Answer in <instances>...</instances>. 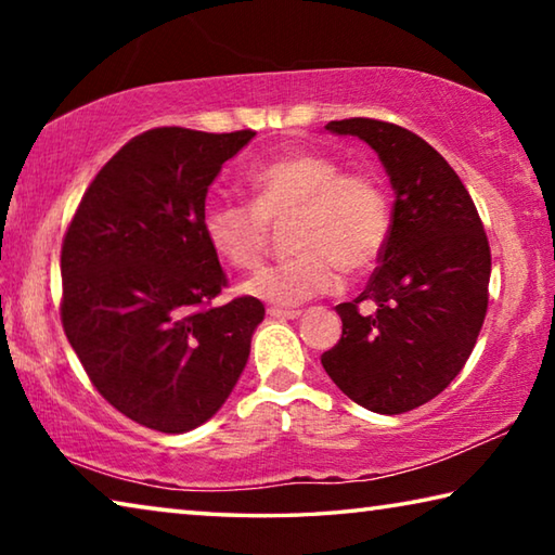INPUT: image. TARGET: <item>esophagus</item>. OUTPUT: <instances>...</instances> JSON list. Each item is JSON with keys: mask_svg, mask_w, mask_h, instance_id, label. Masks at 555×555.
I'll use <instances>...</instances> for the list:
<instances>
[{"mask_svg": "<svg viewBox=\"0 0 555 555\" xmlns=\"http://www.w3.org/2000/svg\"><path fill=\"white\" fill-rule=\"evenodd\" d=\"M267 315L269 318H279V321H294V318L300 315V311H294V308H291V311H286V308L271 306V308H267Z\"/></svg>", "mask_w": 555, "mask_h": 555, "instance_id": "34e87169", "label": "esophagus"}]
</instances>
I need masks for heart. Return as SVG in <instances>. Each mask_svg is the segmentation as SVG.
Wrapping results in <instances>:
<instances>
[{
  "label": "heart",
  "instance_id": "b5f03b06",
  "mask_svg": "<svg viewBox=\"0 0 555 555\" xmlns=\"http://www.w3.org/2000/svg\"><path fill=\"white\" fill-rule=\"evenodd\" d=\"M249 205L208 203L201 228L215 257L237 271L267 257L271 228L286 224L291 257L261 269L244 294L271 306H300L331 294L345 274L377 264L391 234L387 185L367 171H343L335 158L291 152L247 173Z\"/></svg>",
  "mask_w": 555,
  "mask_h": 555
}]
</instances>
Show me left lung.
Instances as JSON below:
<instances>
[{"label": "left lung", "instance_id": "left-lung-1", "mask_svg": "<svg viewBox=\"0 0 555 555\" xmlns=\"http://www.w3.org/2000/svg\"><path fill=\"white\" fill-rule=\"evenodd\" d=\"M325 129L367 142L397 201L379 267L360 296L335 306L343 335L321 362L360 406L406 413L438 397L473 352L490 300V242L467 188L418 134L370 117ZM362 299L374 314L359 311Z\"/></svg>", "mask_w": 555, "mask_h": 555}]
</instances>
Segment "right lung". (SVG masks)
Masks as SVG:
<instances>
[{
    "instance_id": "1",
    "label": "right lung",
    "mask_w": 555,
    "mask_h": 555,
    "mask_svg": "<svg viewBox=\"0 0 555 555\" xmlns=\"http://www.w3.org/2000/svg\"><path fill=\"white\" fill-rule=\"evenodd\" d=\"M257 131L156 127L82 195L61 249L65 337L105 401L162 434L198 428L230 397L264 306L228 286L205 242V195Z\"/></svg>"
}]
</instances>
